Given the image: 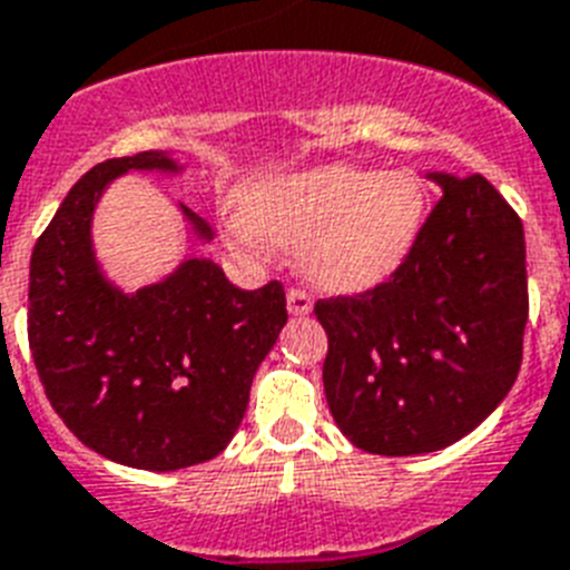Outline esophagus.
<instances>
[{"mask_svg":"<svg viewBox=\"0 0 570 570\" xmlns=\"http://www.w3.org/2000/svg\"><path fill=\"white\" fill-rule=\"evenodd\" d=\"M288 312L296 314V317L312 312V294L305 288H288Z\"/></svg>","mask_w":570,"mask_h":570,"instance_id":"esophagus-1","label":"esophagus"}]
</instances>
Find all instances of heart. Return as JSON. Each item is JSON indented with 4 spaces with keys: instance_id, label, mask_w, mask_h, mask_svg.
<instances>
[{
    "instance_id": "heart-1",
    "label": "heart",
    "mask_w": 570,
    "mask_h": 570,
    "mask_svg": "<svg viewBox=\"0 0 570 570\" xmlns=\"http://www.w3.org/2000/svg\"><path fill=\"white\" fill-rule=\"evenodd\" d=\"M425 183L413 171L320 166L258 183L247 209L227 215L244 247L299 250L303 271L332 291L370 288L411 253L425 220Z\"/></svg>"
}]
</instances>
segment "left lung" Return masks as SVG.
I'll return each mask as SVG.
<instances>
[{
    "label": "left lung",
    "mask_w": 570,
    "mask_h": 570,
    "mask_svg": "<svg viewBox=\"0 0 570 570\" xmlns=\"http://www.w3.org/2000/svg\"><path fill=\"white\" fill-rule=\"evenodd\" d=\"M443 186L387 282L314 303L337 428L384 458L440 451L504 402L528 326L524 227L487 177Z\"/></svg>",
    "instance_id": "1"
}]
</instances>
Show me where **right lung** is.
Returning a JSON list of instances; mask_svg holds the SVG:
<instances>
[{
	"label": "right lung",
	"mask_w": 570,
	"mask_h": 570,
	"mask_svg": "<svg viewBox=\"0 0 570 570\" xmlns=\"http://www.w3.org/2000/svg\"><path fill=\"white\" fill-rule=\"evenodd\" d=\"M127 171H180L163 150L116 157L75 183L31 253L28 346L46 396L87 449L174 472L227 449L258 364L288 323L282 282L242 291L209 258L121 294L92 253V212ZM197 238L204 218L183 206Z\"/></svg>",
	"instance_id": "right-lung-1"
}]
</instances>
